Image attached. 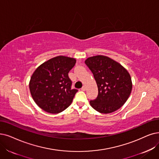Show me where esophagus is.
Instances as JSON below:
<instances>
[{"mask_svg":"<svg viewBox=\"0 0 159 159\" xmlns=\"http://www.w3.org/2000/svg\"><path fill=\"white\" fill-rule=\"evenodd\" d=\"M81 90L82 91H85L86 90V87H85V86H83V87H82V88L81 89Z\"/></svg>","mask_w":159,"mask_h":159,"instance_id":"34e87169","label":"esophagus"}]
</instances>
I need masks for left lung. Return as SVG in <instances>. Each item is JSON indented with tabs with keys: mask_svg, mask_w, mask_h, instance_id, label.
Returning a JSON list of instances; mask_svg holds the SVG:
<instances>
[{
	"mask_svg": "<svg viewBox=\"0 0 159 159\" xmlns=\"http://www.w3.org/2000/svg\"><path fill=\"white\" fill-rule=\"evenodd\" d=\"M85 63L94 75L98 91L97 97L90 101L91 106L101 113H110L119 109L132 91L128 71L117 62L103 55L91 57Z\"/></svg>",
	"mask_w": 159,
	"mask_h": 159,
	"instance_id": "left-lung-1",
	"label": "left lung"
}]
</instances>
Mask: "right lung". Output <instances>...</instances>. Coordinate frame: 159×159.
<instances>
[{
	"mask_svg": "<svg viewBox=\"0 0 159 159\" xmlns=\"http://www.w3.org/2000/svg\"><path fill=\"white\" fill-rule=\"evenodd\" d=\"M75 59L58 56L43 62L32 75L29 89L36 104L50 113H58L71 104L78 89H72L68 72Z\"/></svg>",
	"mask_w": 159,
	"mask_h": 159,
	"instance_id": "right-lung-1",
	"label": "right lung"
}]
</instances>
